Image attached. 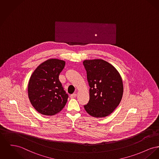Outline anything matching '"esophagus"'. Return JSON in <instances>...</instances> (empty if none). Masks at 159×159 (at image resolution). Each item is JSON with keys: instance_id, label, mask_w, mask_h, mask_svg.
<instances>
[{"instance_id": "1", "label": "esophagus", "mask_w": 159, "mask_h": 159, "mask_svg": "<svg viewBox=\"0 0 159 159\" xmlns=\"http://www.w3.org/2000/svg\"><path fill=\"white\" fill-rule=\"evenodd\" d=\"M76 95H77L76 93H73V94H71V95H70V98H75V97H76Z\"/></svg>"}]
</instances>
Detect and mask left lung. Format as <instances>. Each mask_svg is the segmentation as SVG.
<instances>
[{"mask_svg":"<svg viewBox=\"0 0 159 159\" xmlns=\"http://www.w3.org/2000/svg\"><path fill=\"white\" fill-rule=\"evenodd\" d=\"M89 89V101L84 108L95 118L111 114L121 101L123 83L118 70L103 59L84 60Z\"/></svg>","mask_w":159,"mask_h":159,"instance_id":"obj_1","label":"left lung"}]
</instances>
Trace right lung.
<instances>
[{
    "mask_svg": "<svg viewBox=\"0 0 159 159\" xmlns=\"http://www.w3.org/2000/svg\"><path fill=\"white\" fill-rule=\"evenodd\" d=\"M66 62L50 59L41 64L31 75L28 93L35 109L44 115H54L66 106L68 95L59 80Z\"/></svg>",
    "mask_w": 159,
    "mask_h": 159,
    "instance_id": "obj_1",
    "label": "right lung"
}]
</instances>
